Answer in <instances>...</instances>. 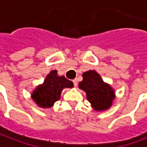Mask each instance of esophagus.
I'll return each instance as SVG.
<instances>
[{
    "mask_svg": "<svg viewBox=\"0 0 147 147\" xmlns=\"http://www.w3.org/2000/svg\"><path fill=\"white\" fill-rule=\"evenodd\" d=\"M72 82H73L74 86H75V87L77 86V85H78V81H77V80H76V79H74L73 80H72Z\"/></svg>",
    "mask_w": 147,
    "mask_h": 147,
    "instance_id": "esophagus-1",
    "label": "esophagus"
}]
</instances>
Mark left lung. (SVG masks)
Here are the masks:
<instances>
[{
	"label": "left lung",
	"instance_id": "1",
	"mask_svg": "<svg viewBox=\"0 0 147 147\" xmlns=\"http://www.w3.org/2000/svg\"><path fill=\"white\" fill-rule=\"evenodd\" d=\"M79 88L86 92L87 99L96 110H105L112 105L114 92L109 84L103 81L96 71H88L83 74Z\"/></svg>",
	"mask_w": 147,
	"mask_h": 147
}]
</instances>
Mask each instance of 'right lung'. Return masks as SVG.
Instances as JSON below:
<instances>
[{
	"instance_id": "add662e5",
	"label": "right lung",
	"mask_w": 147,
	"mask_h": 147,
	"mask_svg": "<svg viewBox=\"0 0 147 147\" xmlns=\"http://www.w3.org/2000/svg\"><path fill=\"white\" fill-rule=\"evenodd\" d=\"M73 83L65 76H58L57 71H51L46 77L44 83L34 91L32 98L42 108H50L60 98L61 91L64 88H72Z\"/></svg>"
}]
</instances>
